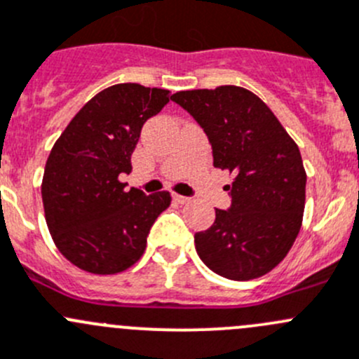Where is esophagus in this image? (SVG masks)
Returning <instances> with one entry per match:
<instances>
[{
    "label": "esophagus",
    "mask_w": 359,
    "mask_h": 359,
    "mask_svg": "<svg viewBox=\"0 0 359 359\" xmlns=\"http://www.w3.org/2000/svg\"><path fill=\"white\" fill-rule=\"evenodd\" d=\"M172 196H173V200L177 201V203H187V201L191 200V198H187V196H182V194H177V193H173Z\"/></svg>",
    "instance_id": "obj_1"
}]
</instances>
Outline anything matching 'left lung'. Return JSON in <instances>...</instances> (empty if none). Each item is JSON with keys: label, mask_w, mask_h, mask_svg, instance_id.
<instances>
[{"label": "left lung", "mask_w": 359, "mask_h": 359, "mask_svg": "<svg viewBox=\"0 0 359 359\" xmlns=\"http://www.w3.org/2000/svg\"><path fill=\"white\" fill-rule=\"evenodd\" d=\"M177 105L194 117L212 145L214 166L233 173L228 210L194 235L200 259L217 276L250 280L290 252L302 228L305 173L298 145L273 112L243 87L180 91Z\"/></svg>", "instance_id": "8db88e82"}]
</instances>
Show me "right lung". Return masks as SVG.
<instances>
[{
  "label": "right lung",
  "instance_id": "obj_1",
  "mask_svg": "<svg viewBox=\"0 0 359 359\" xmlns=\"http://www.w3.org/2000/svg\"><path fill=\"white\" fill-rule=\"evenodd\" d=\"M166 89L116 83L91 98L52 147L41 180L45 221L59 252L96 276L124 272L147 247L151 226L170 207L168 191L144 194L121 182L145 121L161 112Z\"/></svg>",
  "mask_w": 359,
  "mask_h": 359
}]
</instances>
